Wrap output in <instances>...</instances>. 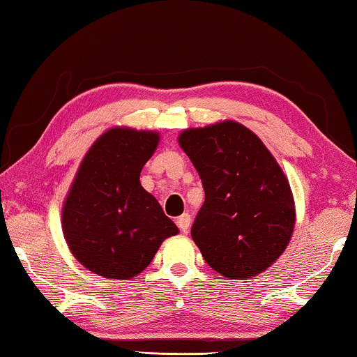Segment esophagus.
Here are the masks:
<instances>
[{
  "label": "esophagus",
  "instance_id": "1",
  "mask_svg": "<svg viewBox=\"0 0 357 357\" xmlns=\"http://www.w3.org/2000/svg\"><path fill=\"white\" fill-rule=\"evenodd\" d=\"M176 223H178V227H179L181 231L187 233V231H189V227H190V215L187 214V213L183 214V215H179Z\"/></svg>",
  "mask_w": 357,
  "mask_h": 357
}]
</instances>
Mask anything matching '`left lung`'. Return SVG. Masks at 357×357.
<instances>
[{"instance_id": "8db88e82", "label": "left lung", "mask_w": 357, "mask_h": 357, "mask_svg": "<svg viewBox=\"0 0 357 357\" xmlns=\"http://www.w3.org/2000/svg\"><path fill=\"white\" fill-rule=\"evenodd\" d=\"M179 144L204 189L190 229L204 261L228 279L263 273L294 228L291 189L273 154L234 121L184 130Z\"/></svg>"}]
</instances>
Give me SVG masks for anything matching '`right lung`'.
<instances>
[{"instance_id":"add662e5","label":"right lung","mask_w":357,"mask_h":357,"mask_svg":"<svg viewBox=\"0 0 357 357\" xmlns=\"http://www.w3.org/2000/svg\"><path fill=\"white\" fill-rule=\"evenodd\" d=\"M159 143L155 132L114 128L84 155L63 208V231L84 268L128 280L153 261L178 227L140 184Z\"/></svg>"}]
</instances>
